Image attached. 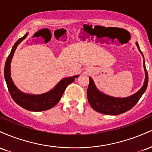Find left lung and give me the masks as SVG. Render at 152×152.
<instances>
[{"instance_id":"left-lung-1","label":"left lung","mask_w":152,"mask_h":152,"mask_svg":"<svg viewBox=\"0 0 152 152\" xmlns=\"http://www.w3.org/2000/svg\"><path fill=\"white\" fill-rule=\"evenodd\" d=\"M136 44L139 50L138 43H136ZM139 51L142 54L140 50ZM144 68L146 75L144 85L139 91L126 98H116V97L109 96L101 93L96 88L92 78H89V84L87 89V98H88V103L97 112L106 115L121 114L133 108L139 102L147 88L149 78H148L147 71H146L144 61Z\"/></svg>"}]
</instances>
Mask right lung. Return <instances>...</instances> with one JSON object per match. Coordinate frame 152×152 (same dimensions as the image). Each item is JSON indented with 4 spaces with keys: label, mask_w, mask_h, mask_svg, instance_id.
I'll use <instances>...</instances> for the list:
<instances>
[{
    "label": "right lung",
    "mask_w": 152,
    "mask_h": 152,
    "mask_svg": "<svg viewBox=\"0 0 152 152\" xmlns=\"http://www.w3.org/2000/svg\"><path fill=\"white\" fill-rule=\"evenodd\" d=\"M27 36L28 34H26L22 38H19L12 48L11 51L7 58L6 64H5V79H6L8 91H9L12 99L17 104H18L23 109L28 110V111H46V110L51 109L58 104L66 87L70 83H73L75 81V78H77L78 76L64 78L59 82L53 90L44 94L31 95V94H26L19 91L14 85L11 79V77H10V62H11L13 53H14L17 46L23 40L25 39Z\"/></svg>",
    "instance_id": "right-lung-1"
}]
</instances>
